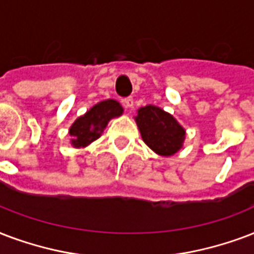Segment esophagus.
I'll list each match as a JSON object with an SVG mask.
<instances>
[{
    "label": "esophagus",
    "instance_id": "obj_1",
    "mask_svg": "<svg viewBox=\"0 0 254 254\" xmlns=\"http://www.w3.org/2000/svg\"><path fill=\"white\" fill-rule=\"evenodd\" d=\"M133 105H134V101H133V98H131V97H127V98L124 100V106H125L127 109H131Z\"/></svg>",
    "mask_w": 254,
    "mask_h": 254
}]
</instances>
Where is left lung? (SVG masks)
<instances>
[{
    "mask_svg": "<svg viewBox=\"0 0 254 254\" xmlns=\"http://www.w3.org/2000/svg\"><path fill=\"white\" fill-rule=\"evenodd\" d=\"M134 121L142 141L162 157H170L184 146L187 130L173 116L154 105L137 110Z\"/></svg>",
    "mask_w": 254,
    "mask_h": 254,
    "instance_id": "obj_1",
    "label": "left lung"
}]
</instances>
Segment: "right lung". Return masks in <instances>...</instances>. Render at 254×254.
<instances>
[{
	"mask_svg": "<svg viewBox=\"0 0 254 254\" xmlns=\"http://www.w3.org/2000/svg\"><path fill=\"white\" fill-rule=\"evenodd\" d=\"M124 108L116 100H105L92 106L85 114L80 116L69 127L70 145L73 148H86L93 141L100 138L112 119L123 116Z\"/></svg>",
	"mask_w": 254,
	"mask_h": 254,
	"instance_id": "add662e5",
	"label": "right lung"
}]
</instances>
